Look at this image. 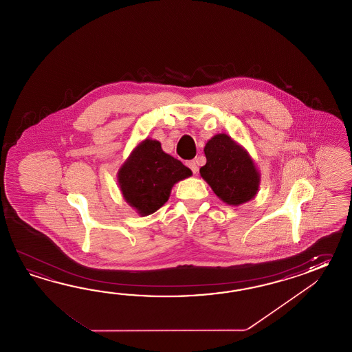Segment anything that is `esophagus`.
I'll return each instance as SVG.
<instances>
[{"label": "esophagus", "instance_id": "obj_1", "mask_svg": "<svg viewBox=\"0 0 352 352\" xmlns=\"http://www.w3.org/2000/svg\"><path fill=\"white\" fill-rule=\"evenodd\" d=\"M187 166L190 167V170H191L194 173H197V171H199V168H197V165H196V162H195V161H188V162H187Z\"/></svg>", "mask_w": 352, "mask_h": 352}]
</instances>
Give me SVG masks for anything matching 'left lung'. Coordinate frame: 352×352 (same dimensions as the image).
<instances>
[{
  "label": "left lung",
  "mask_w": 352,
  "mask_h": 352,
  "mask_svg": "<svg viewBox=\"0 0 352 352\" xmlns=\"http://www.w3.org/2000/svg\"><path fill=\"white\" fill-rule=\"evenodd\" d=\"M204 152L206 165L200 168V175L221 201L239 206L254 199L259 191L261 173L241 144L219 133L206 142Z\"/></svg>",
  "instance_id": "left-lung-1"
}]
</instances>
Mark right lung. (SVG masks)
<instances>
[{"mask_svg":"<svg viewBox=\"0 0 352 352\" xmlns=\"http://www.w3.org/2000/svg\"><path fill=\"white\" fill-rule=\"evenodd\" d=\"M191 175L188 167L164 152L161 143L146 138L122 164L117 181L124 201L147 217L165 205L175 184Z\"/></svg>","mask_w":352,"mask_h":352,"instance_id":"right-lung-1","label":"right lung"}]
</instances>
